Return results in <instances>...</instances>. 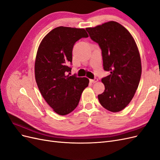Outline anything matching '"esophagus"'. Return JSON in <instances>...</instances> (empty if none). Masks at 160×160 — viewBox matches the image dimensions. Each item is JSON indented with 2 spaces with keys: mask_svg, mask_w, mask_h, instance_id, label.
Instances as JSON below:
<instances>
[{
  "mask_svg": "<svg viewBox=\"0 0 160 160\" xmlns=\"http://www.w3.org/2000/svg\"><path fill=\"white\" fill-rule=\"evenodd\" d=\"M98 81V78H94L93 79H90V82H91V83H96L97 81Z\"/></svg>",
  "mask_w": 160,
  "mask_h": 160,
  "instance_id": "34e87169",
  "label": "esophagus"
}]
</instances>
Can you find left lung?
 <instances>
[{"label":"left lung","instance_id":"left-lung-1","mask_svg":"<svg viewBox=\"0 0 160 160\" xmlns=\"http://www.w3.org/2000/svg\"><path fill=\"white\" fill-rule=\"evenodd\" d=\"M86 31L101 49L103 69L110 72L101 79L105 91L98 95L99 101L105 109L118 112L132 101L141 78V59L136 43L126 28L115 21Z\"/></svg>","mask_w":160,"mask_h":160}]
</instances>
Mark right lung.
<instances>
[{
    "mask_svg": "<svg viewBox=\"0 0 160 160\" xmlns=\"http://www.w3.org/2000/svg\"><path fill=\"white\" fill-rule=\"evenodd\" d=\"M87 37L83 28L59 27L48 33L38 47L35 64L37 84L46 102L61 115L77 108L89 85L86 77L68 75L75 43Z\"/></svg>",
    "mask_w": 160,
    "mask_h": 160,
    "instance_id": "right-lung-1",
    "label": "right lung"
}]
</instances>
